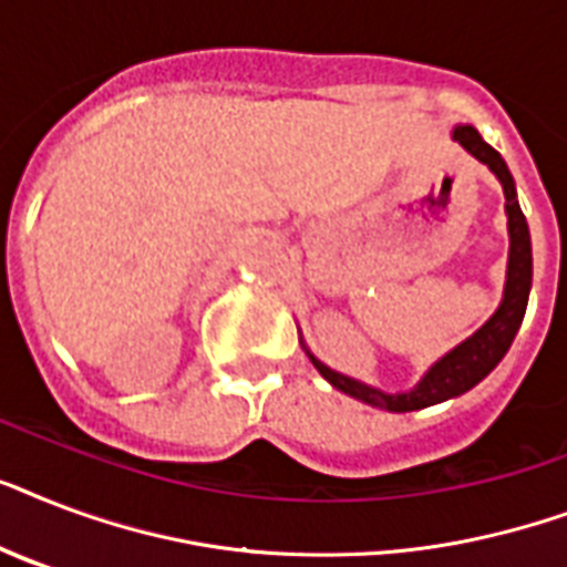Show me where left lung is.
<instances>
[{
    "instance_id": "8db88e82",
    "label": "left lung",
    "mask_w": 567,
    "mask_h": 567,
    "mask_svg": "<svg viewBox=\"0 0 567 567\" xmlns=\"http://www.w3.org/2000/svg\"><path fill=\"white\" fill-rule=\"evenodd\" d=\"M458 144L465 146L467 153L480 158L483 164L492 167V173L501 179L503 194H506V214H509V274H506V293H503L501 309L494 311V318L485 323L480 332L467 338L465 344H458L456 350H450L444 359H441L435 368H432L426 377L405 394H385V391H377L371 385H362L355 379L344 377V373H336L332 368H327L323 362H318L315 355H309L311 364L318 368L320 377L329 379L338 391L355 396V400H364V403L379 405V409H388V412H414V409H426L432 403H441L447 396L465 394L467 388H474L480 379H485L488 373L497 368L506 350L512 347L515 336H518L520 320H524V311H527L529 300V285H533V247H529V229L527 217L520 212L518 196H515V182H512V173L506 167V162L501 158V153L488 146L480 137L474 126H458L453 132Z\"/></svg>"
}]
</instances>
